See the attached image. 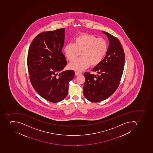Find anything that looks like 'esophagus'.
<instances>
[{"mask_svg": "<svg viewBox=\"0 0 153 153\" xmlns=\"http://www.w3.org/2000/svg\"><path fill=\"white\" fill-rule=\"evenodd\" d=\"M82 74L81 73L78 72H75V75H76V76H79V75H81Z\"/></svg>", "mask_w": 153, "mask_h": 153, "instance_id": "obj_1", "label": "esophagus"}]
</instances>
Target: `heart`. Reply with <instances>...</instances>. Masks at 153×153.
<instances>
[{
	"label": "heart",
	"mask_w": 153,
	"mask_h": 153,
	"mask_svg": "<svg viewBox=\"0 0 153 153\" xmlns=\"http://www.w3.org/2000/svg\"><path fill=\"white\" fill-rule=\"evenodd\" d=\"M108 43L105 39L97 38L95 35L83 34L77 36L74 40V44L69 43L65 46L64 53L66 58L73 61L69 65V68L81 72L88 68L90 65H97L102 61L107 52Z\"/></svg>",
	"instance_id": "1"
}]
</instances>
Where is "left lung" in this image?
I'll use <instances>...</instances> for the list:
<instances>
[{
	"label": "left lung",
	"instance_id": "1",
	"mask_svg": "<svg viewBox=\"0 0 153 153\" xmlns=\"http://www.w3.org/2000/svg\"><path fill=\"white\" fill-rule=\"evenodd\" d=\"M102 33L109 41L107 52L102 61L91 70L100 75L84 74L85 80L83 94L93 102L103 101L113 94L119 85L124 69L125 54L119 40L106 31Z\"/></svg>",
	"mask_w": 153,
	"mask_h": 153
}]
</instances>
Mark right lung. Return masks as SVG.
Segmentation results:
<instances>
[{"label": "right lung", "instance_id": "add662e5", "mask_svg": "<svg viewBox=\"0 0 153 153\" xmlns=\"http://www.w3.org/2000/svg\"><path fill=\"white\" fill-rule=\"evenodd\" d=\"M64 28L43 32L34 39L29 47L27 64L30 82L43 99L58 102L68 95V83L75 76L72 70L62 71L67 64L62 52ZM61 71L57 76L58 72Z\"/></svg>", "mask_w": 153, "mask_h": 153}]
</instances>
